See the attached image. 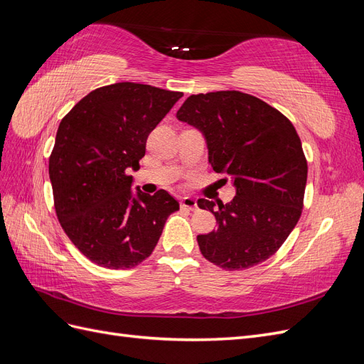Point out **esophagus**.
<instances>
[{"instance_id": "34e87169", "label": "esophagus", "mask_w": 364, "mask_h": 364, "mask_svg": "<svg viewBox=\"0 0 364 364\" xmlns=\"http://www.w3.org/2000/svg\"><path fill=\"white\" fill-rule=\"evenodd\" d=\"M181 206L190 209V211H196L197 202H196V199H193V197L186 196V197H182V199H181Z\"/></svg>"}]
</instances>
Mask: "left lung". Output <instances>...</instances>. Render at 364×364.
Here are the masks:
<instances>
[{"mask_svg":"<svg viewBox=\"0 0 364 364\" xmlns=\"http://www.w3.org/2000/svg\"><path fill=\"white\" fill-rule=\"evenodd\" d=\"M178 119L199 129L209 164L229 176L237 194L229 203L199 199L215 215L217 230L197 235L202 255L225 270H243L277 252L299 220L308 165L290 119L240 91L196 94Z\"/></svg>","mask_w":364,"mask_h":364,"instance_id":"obj_1","label":"left lung"}]
</instances>
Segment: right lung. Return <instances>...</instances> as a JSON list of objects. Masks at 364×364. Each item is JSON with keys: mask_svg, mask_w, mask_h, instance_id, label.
I'll use <instances>...</instances> for the list:
<instances>
[{"mask_svg": "<svg viewBox=\"0 0 364 364\" xmlns=\"http://www.w3.org/2000/svg\"><path fill=\"white\" fill-rule=\"evenodd\" d=\"M182 92L121 82L97 87L60 121L48 162L54 209L83 255L107 269H130L151 255L179 202L165 190L136 188L150 132Z\"/></svg>", "mask_w": 364, "mask_h": 364, "instance_id": "right-lung-1", "label": "right lung"}]
</instances>
